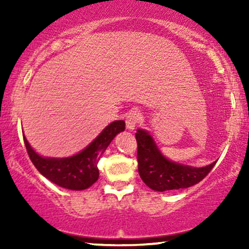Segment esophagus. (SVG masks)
Instances as JSON below:
<instances>
[{"mask_svg": "<svg viewBox=\"0 0 249 249\" xmlns=\"http://www.w3.org/2000/svg\"><path fill=\"white\" fill-rule=\"evenodd\" d=\"M141 118L142 114L139 113L138 111L131 110L128 112L127 115H125V125H127L129 130H134V129L137 127L139 121H141Z\"/></svg>", "mask_w": 249, "mask_h": 249, "instance_id": "esophagus-1", "label": "esophagus"}]
</instances>
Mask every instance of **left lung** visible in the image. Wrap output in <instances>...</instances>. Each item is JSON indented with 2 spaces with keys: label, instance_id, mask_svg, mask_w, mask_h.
I'll return each mask as SVG.
<instances>
[{
  "label": "left lung",
  "instance_id": "left-lung-1",
  "mask_svg": "<svg viewBox=\"0 0 249 249\" xmlns=\"http://www.w3.org/2000/svg\"><path fill=\"white\" fill-rule=\"evenodd\" d=\"M137 141L138 172L146 185L156 192L188 188L209 175L215 162L203 168H193L169 161L156 147L148 132L138 129Z\"/></svg>",
  "mask_w": 249,
  "mask_h": 249
}]
</instances>
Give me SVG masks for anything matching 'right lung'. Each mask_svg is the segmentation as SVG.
<instances>
[{"mask_svg": "<svg viewBox=\"0 0 249 249\" xmlns=\"http://www.w3.org/2000/svg\"><path fill=\"white\" fill-rule=\"evenodd\" d=\"M124 121L117 120L107 125L84 151L66 159L43 158L30 147L23 136L27 153L33 164L42 175L55 185L71 190H83L97 181V163L119 132L124 131Z\"/></svg>", "mask_w": 249, "mask_h": 249, "instance_id": "1", "label": "right lung"}]
</instances>
